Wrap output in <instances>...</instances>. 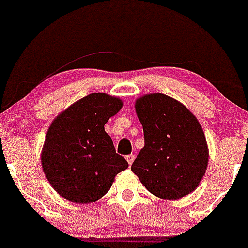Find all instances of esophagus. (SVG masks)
Masks as SVG:
<instances>
[{"mask_svg":"<svg viewBox=\"0 0 248 248\" xmlns=\"http://www.w3.org/2000/svg\"><path fill=\"white\" fill-rule=\"evenodd\" d=\"M134 158H135V156H134L133 154H130V155H127V156H126V160H127L128 164H129V166L134 162Z\"/></svg>","mask_w":248,"mask_h":248,"instance_id":"1","label":"esophagus"}]
</instances>
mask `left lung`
I'll return each instance as SVG.
<instances>
[{
    "mask_svg": "<svg viewBox=\"0 0 248 248\" xmlns=\"http://www.w3.org/2000/svg\"><path fill=\"white\" fill-rule=\"evenodd\" d=\"M135 109L143 127L144 147L132 171L156 197L178 199L192 192L209 161L205 135L196 116L162 93L138 99Z\"/></svg>",
    "mask_w": 248,
    "mask_h": 248,
    "instance_id": "obj_1",
    "label": "left lung"
}]
</instances>
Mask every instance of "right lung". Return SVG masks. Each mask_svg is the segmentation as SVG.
I'll use <instances>...</instances> for the list:
<instances>
[{
	"mask_svg": "<svg viewBox=\"0 0 248 248\" xmlns=\"http://www.w3.org/2000/svg\"><path fill=\"white\" fill-rule=\"evenodd\" d=\"M122 101L92 93L62 112L47 130L42 152L43 171L51 186L73 203L87 204L108 192L128 162L116 154L105 132Z\"/></svg>",
	"mask_w": 248,
	"mask_h": 248,
	"instance_id": "1",
	"label": "right lung"
}]
</instances>
